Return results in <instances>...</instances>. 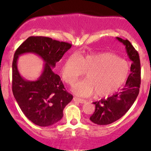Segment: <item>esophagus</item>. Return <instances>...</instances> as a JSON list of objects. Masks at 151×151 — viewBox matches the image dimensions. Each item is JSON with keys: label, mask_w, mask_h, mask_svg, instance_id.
I'll return each instance as SVG.
<instances>
[{"label": "esophagus", "mask_w": 151, "mask_h": 151, "mask_svg": "<svg viewBox=\"0 0 151 151\" xmlns=\"http://www.w3.org/2000/svg\"><path fill=\"white\" fill-rule=\"evenodd\" d=\"M73 100L74 101H77V102H79V103H80V104H84V103H85V102H86V100L82 99L77 98V97H74Z\"/></svg>", "instance_id": "1"}]
</instances>
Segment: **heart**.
Listing matches in <instances>:
<instances>
[{
	"label": "heart",
	"mask_w": 151,
	"mask_h": 151,
	"mask_svg": "<svg viewBox=\"0 0 151 151\" xmlns=\"http://www.w3.org/2000/svg\"><path fill=\"white\" fill-rule=\"evenodd\" d=\"M130 72L126 60L110 52H102L86 56L71 55L62 67V79L72 84L86 72V79L79 81L72 87L79 96H91L96 93L99 97L116 91L125 83Z\"/></svg>",
	"instance_id": "b5f03b06"
}]
</instances>
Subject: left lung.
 I'll use <instances>...</instances> for the list:
<instances>
[{"instance_id":"left-lung-1","label":"left lung","mask_w":151,"mask_h":151,"mask_svg":"<svg viewBox=\"0 0 151 151\" xmlns=\"http://www.w3.org/2000/svg\"><path fill=\"white\" fill-rule=\"evenodd\" d=\"M125 45L126 52L132 64L131 73L124 87L119 93L107 99L93 102L95 111L89 119L98 125H108L119 120L125 114L136 101L141 84V62L138 52L128 40L116 37Z\"/></svg>"}]
</instances>
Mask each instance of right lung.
Here are the masks:
<instances>
[{"label":"right lung","instance_id":"obj_1","mask_svg":"<svg viewBox=\"0 0 151 151\" xmlns=\"http://www.w3.org/2000/svg\"><path fill=\"white\" fill-rule=\"evenodd\" d=\"M71 47L67 42L37 36L27 38L15 51L12 65L13 96L25 116L35 125L45 127L58 123L63 116L65 107L73 99L52 70ZM26 53H35L45 62L37 81L24 79L18 71L17 59Z\"/></svg>","mask_w":151,"mask_h":151}]
</instances>
